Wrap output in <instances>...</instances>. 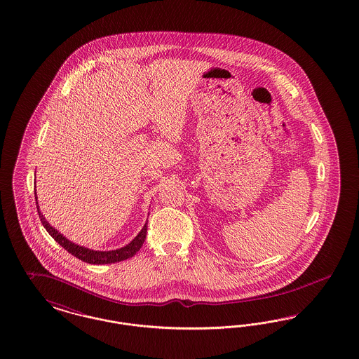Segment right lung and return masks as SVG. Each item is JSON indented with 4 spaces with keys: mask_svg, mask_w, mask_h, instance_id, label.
<instances>
[{
    "mask_svg": "<svg viewBox=\"0 0 359 359\" xmlns=\"http://www.w3.org/2000/svg\"><path fill=\"white\" fill-rule=\"evenodd\" d=\"M34 196H36V201H37V195H36V191H34ZM37 204V211H39V216L41 219V223H43L45 230L49 232V235L57 242L62 248H65L69 254H72L73 257H76L86 263H90V264H108V263H116V262H121V260H126V259L132 258L143 245L144 241H145V236H147V223L144 224L142 231L137 233V236L130 242V243L118 248V250H112V251H93V250H89L86 247H81L79 244L72 243L69 242L65 236H62L56 229H53L43 217V214L40 212V208H39V203L36 201Z\"/></svg>",
    "mask_w": 359,
    "mask_h": 359,
    "instance_id": "1",
    "label": "right lung"
}]
</instances>
